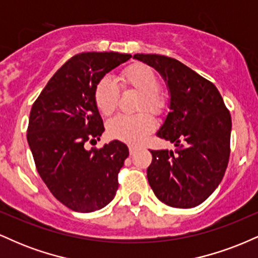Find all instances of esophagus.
I'll return each mask as SVG.
<instances>
[{
	"label": "esophagus",
	"instance_id": "esophagus-1",
	"mask_svg": "<svg viewBox=\"0 0 258 258\" xmlns=\"http://www.w3.org/2000/svg\"><path fill=\"white\" fill-rule=\"evenodd\" d=\"M128 149H130V154H131V155H135L136 152H137V147L130 146V147H128Z\"/></svg>",
	"mask_w": 258,
	"mask_h": 258
}]
</instances>
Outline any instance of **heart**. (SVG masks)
<instances>
[{"instance_id":"heart-1","label":"heart","mask_w":258,"mask_h":258,"mask_svg":"<svg viewBox=\"0 0 258 258\" xmlns=\"http://www.w3.org/2000/svg\"><path fill=\"white\" fill-rule=\"evenodd\" d=\"M120 81L125 87H131L142 93L139 109L147 108L150 111H162L165 100L158 93L159 80L152 68L144 64H135L121 74ZM119 100V86L111 78H103L94 90V102L103 115L115 111ZM155 120L149 112L142 111L137 115H117L109 121L108 133L112 138L127 143H138L148 133L153 131Z\"/></svg>"}]
</instances>
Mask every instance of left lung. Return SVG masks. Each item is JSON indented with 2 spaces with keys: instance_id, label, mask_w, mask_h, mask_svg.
Returning a JSON list of instances; mask_svg holds the SVG:
<instances>
[{
  "instance_id": "1",
  "label": "left lung",
  "mask_w": 258,
  "mask_h": 258,
  "mask_svg": "<svg viewBox=\"0 0 258 258\" xmlns=\"http://www.w3.org/2000/svg\"><path fill=\"white\" fill-rule=\"evenodd\" d=\"M133 58L154 68L167 86L170 104L156 136L177 147L150 150L147 177L160 201L178 209L204 203L223 178L229 160L232 119L216 86L177 59Z\"/></svg>"
}]
</instances>
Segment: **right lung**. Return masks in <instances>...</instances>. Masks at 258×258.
Here are the masks:
<instances>
[{
	"mask_svg": "<svg viewBox=\"0 0 258 258\" xmlns=\"http://www.w3.org/2000/svg\"><path fill=\"white\" fill-rule=\"evenodd\" d=\"M130 58L116 52L74 55L52 76L31 108L26 137L37 172L73 211H97L116 194L117 173L128 148L116 139L100 149L87 150L85 143L104 132L94 102L97 84Z\"/></svg>",
	"mask_w": 258,
	"mask_h": 258,
	"instance_id": "add662e5",
	"label": "right lung"
}]
</instances>
